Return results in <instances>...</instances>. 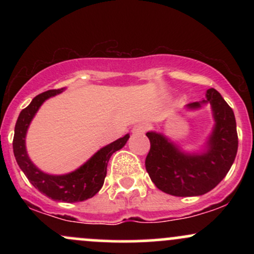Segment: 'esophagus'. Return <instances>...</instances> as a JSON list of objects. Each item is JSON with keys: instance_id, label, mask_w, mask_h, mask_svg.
Masks as SVG:
<instances>
[{"instance_id": "esophagus-1", "label": "esophagus", "mask_w": 254, "mask_h": 254, "mask_svg": "<svg viewBox=\"0 0 254 254\" xmlns=\"http://www.w3.org/2000/svg\"><path fill=\"white\" fill-rule=\"evenodd\" d=\"M148 129V124L145 123H137L135 127H132V133H135V135H142V133H144L145 131Z\"/></svg>"}]
</instances>
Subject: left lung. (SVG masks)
<instances>
[{
    "label": "left lung",
    "instance_id": "8db88e82",
    "mask_svg": "<svg viewBox=\"0 0 254 254\" xmlns=\"http://www.w3.org/2000/svg\"><path fill=\"white\" fill-rule=\"evenodd\" d=\"M210 104L214 127L204 147L196 153L183 150L164 133L148 131L150 150L145 170L159 190L177 197L202 196L227 176L238 151L237 122L233 110L216 89L205 99L186 105L189 111Z\"/></svg>",
    "mask_w": 254,
    "mask_h": 254
}]
</instances>
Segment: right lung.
I'll return each instance as SVG.
<instances>
[{"instance_id": "add662e5", "label": "right lung", "mask_w": 254, "mask_h": 254, "mask_svg": "<svg viewBox=\"0 0 254 254\" xmlns=\"http://www.w3.org/2000/svg\"><path fill=\"white\" fill-rule=\"evenodd\" d=\"M64 88L52 89L37 95L26 109L20 112L14 130L13 150L14 156L34 188L49 198L58 202L75 203L92 198L103 188L105 177L107 173V164L113 153L122 149L127 144L130 135L127 133L122 138L105 145L90 156L83 165L70 173L49 174L43 172L32 162L26 149V135L32 119L45 100L55 95L61 94Z\"/></svg>"}]
</instances>
